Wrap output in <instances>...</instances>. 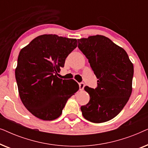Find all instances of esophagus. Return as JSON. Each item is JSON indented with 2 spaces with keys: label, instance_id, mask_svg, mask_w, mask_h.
I'll list each match as a JSON object with an SVG mask.
<instances>
[{
  "label": "esophagus",
  "instance_id": "obj_1",
  "mask_svg": "<svg viewBox=\"0 0 148 148\" xmlns=\"http://www.w3.org/2000/svg\"><path fill=\"white\" fill-rule=\"evenodd\" d=\"M79 86L80 90H84V87H85V84H84V83H80V84H79Z\"/></svg>",
  "mask_w": 148,
  "mask_h": 148
}]
</instances>
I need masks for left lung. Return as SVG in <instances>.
I'll return each instance as SVG.
<instances>
[{"mask_svg": "<svg viewBox=\"0 0 148 148\" xmlns=\"http://www.w3.org/2000/svg\"><path fill=\"white\" fill-rule=\"evenodd\" d=\"M77 41L78 48L98 79L96 89L84 88L90 101L81 107L82 114L90 122H106L119 114L130 98L133 64L123 48L104 36H89Z\"/></svg>", "mask_w": 148, "mask_h": 148, "instance_id": "left-lung-1", "label": "left lung"}]
</instances>
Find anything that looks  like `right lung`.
Masks as SVG:
<instances>
[{
  "mask_svg": "<svg viewBox=\"0 0 148 148\" xmlns=\"http://www.w3.org/2000/svg\"><path fill=\"white\" fill-rule=\"evenodd\" d=\"M77 42L73 38L44 34L20 51L15 69L18 92L25 108L37 118H58L68 99L79 89L75 80L57 77Z\"/></svg>",
  "mask_w": 148,
  "mask_h": 148,
  "instance_id": "obj_1",
  "label": "right lung"
}]
</instances>
